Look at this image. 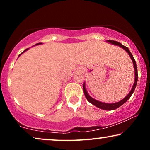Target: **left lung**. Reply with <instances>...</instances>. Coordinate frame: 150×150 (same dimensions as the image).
Returning a JSON list of instances; mask_svg holds the SVG:
<instances>
[{"instance_id": "left-lung-1", "label": "left lung", "mask_w": 150, "mask_h": 150, "mask_svg": "<svg viewBox=\"0 0 150 150\" xmlns=\"http://www.w3.org/2000/svg\"><path fill=\"white\" fill-rule=\"evenodd\" d=\"M107 42L110 43V44H113V45H116V46H120V47H121L122 49H124L125 51L128 53V55H129V56H130V58H131V60H132V63H133L134 69H135V82H134L133 85H132V87L131 90H130V92H129V94L126 96V97L124 98V99H122V100L118 101V102L112 103V104H108V103L101 102V101L96 100V99H93L92 97H90V96H89V94H88V92H87V90H86L85 82H84L83 90H84V94H85V96L86 99H87V101H88L89 102H90L92 104L94 105V106H97V107L99 108H101V109H103V110H107V111H111V110H115V109H116V108H118V107H120V106H121V105H123V104H124V103L126 102V101H128L129 99H130V97H131L132 93H133L134 91H135L136 85H137V79H138V75H137V65H136V62L135 61V59H134L133 56H132V53H130V50L128 49V48L126 47V46H123V44H121L119 42H115V41L108 40Z\"/></svg>"}]
</instances>
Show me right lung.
<instances>
[{"label": "right lung", "instance_id": "right-lung-1", "mask_svg": "<svg viewBox=\"0 0 150 150\" xmlns=\"http://www.w3.org/2000/svg\"><path fill=\"white\" fill-rule=\"evenodd\" d=\"M39 44H42V43H39V44H35V45H39ZM28 49H25V51H23V52H22V53H20V55H19V56H20V55H21V54H22V53H23L24 52H25V51H27V50H28ZM19 56H18V57H19Z\"/></svg>", "mask_w": 150, "mask_h": 150}]
</instances>
